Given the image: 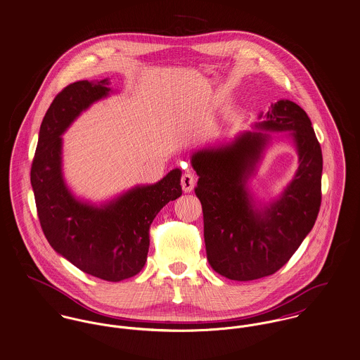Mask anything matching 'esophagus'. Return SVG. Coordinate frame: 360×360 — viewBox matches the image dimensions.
Here are the masks:
<instances>
[{"label": "esophagus", "mask_w": 360, "mask_h": 360, "mask_svg": "<svg viewBox=\"0 0 360 360\" xmlns=\"http://www.w3.org/2000/svg\"><path fill=\"white\" fill-rule=\"evenodd\" d=\"M195 182H196L195 175L192 172H185L182 175V178H181V185H182L184 192L185 193H191L193 191V188H195Z\"/></svg>", "instance_id": "34e87169"}]
</instances>
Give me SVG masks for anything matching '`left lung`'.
Here are the masks:
<instances>
[{"label":"left lung","mask_w":360,"mask_h":360,"mask_svg":"<svg viewBox=\"0 0 360 360\" xmlns=\"http://www.w3.org/2000/svg\"><path fill=\"white\" fill-rule=\"evenodd\" d=\"M258 119L254 131L191 158L199 175L195 193L202 207L207 259L217 274L238 281L279 271L312 231L321 201V149L304 109L280 99ZM271 131L288 132L299 168L276 200L261 203L248 181L271 143Z\"/></svg>","instance_id":"1"}]
</instances>
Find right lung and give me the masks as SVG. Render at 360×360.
<instances>
[{"instance_id":"obj_1","label":"right lung","mask_w":360,"mask_h":360,"mask_svg":"<svg viewBox=\"0 0 360 360\" xmlns=\"http://www.w3.org/2000/svg\"><path fill=\"white\" fill-rule=\"evenodd\" d=\"M109 84L77 81L56 95L41 122L30 179L51 247L91 276L121 281L145 266L150 225L167 202L182 195V171L175 168L153 185L134 186L101 204L72 193L63 178L62 135L92 103L109 96Z\"/></svg>"}]
</instances>
